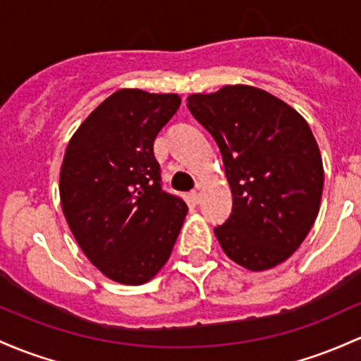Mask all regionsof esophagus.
I'll use <instances>...</instances> for the list:
<instances>
[{
    "instance_id": "obj_1",
    "label": "esophagus",
    "mask_w": 361,
    "mask_h": 361,
    "mask_svg": "<svg viewBox=\"0 0 361 361\" xmlns=\"http://www.w3.org/2000/svg\"><path fill=\"white\" fill-rule=\"evenodd\" d=\"M200 197H202V187L199 185V187H197V188L192 192V200L195 202V204H199Z\"/></svg>"
}]
</instances>
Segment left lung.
I'll return each instance as SVG.
<instances>
[{"mask_svg":"<svg viewBox=\"0 0 361 361\" xmlns=\"http://www.w3.org/2000/svg\"><path fill=\"white\" fill-rule=\"evenodd\" d=\"M187 106L216 140L231 188V214L214 228L221 248L252 272L290 259L314 226L322 199V156L308 123L252 85L190 94Z\"/></svg>","mask_w":361,"mask_h":361,"instance_id":"left-lung-1","label":"left lung"}]
</instances>
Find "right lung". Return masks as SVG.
Instances as JSON below:
<instances>
[{
    "instance_id": "1",
    "label": "right lung",
    "mask_w": 361,
    "mask_h": 361,
    "mask_svg": "<svg viewBox=\"0 0 361 361\" xmlns=\"http://www.w3.org/2000/svg\"><path fill=\"white\" fill-rule=\"evenodd\" d=\"M181 104L178 94L120 89L70 138L59 199L78 247L108 279L138 286L168 262L188 207L162 192L154 140Z\"/></svg>"
}]
</instances>
